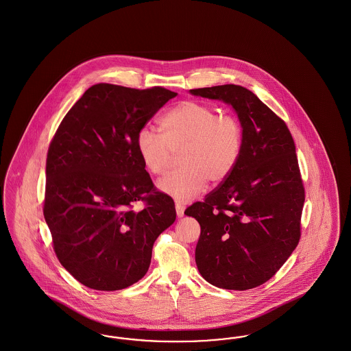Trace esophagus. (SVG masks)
Instances as JSON below:
<instances>
[{
	"mask_svg": "<svg viewBox=\"0 0 351 351\" xmlns=\"http://www.w3.org/2000/svg\"><path fill=\"white\" fill-rule=\"evenodd\" d=\"M176 211H177V216L178 217H182L183 215H184V206H183L182 203H180V202L176 203Z\"/></svg>",
	"mask_w": 351,
	"mask_h": 351,
	"instance_id": "34e87169",
	"label": "esophagus"
}]
</instances>
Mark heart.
<instances>
[{"label": "heart", "mask_w": 351, "mask_h": 351, "mask_svg": "<svg viewBox=\"0 0 351 351\" xmlns=\"http://www.w3.org/2000/svg\"><path fill=\"white\" fill-rule=\"evenodd\" d=\"M161 136L151 128L137 132L138 157L152 176L167 171L178 154L181 168L157 182L161 193L177 202L195 198L206 187L224 182L237 167L244 148L241 122L215 107L197 101H183L158 119Z\"/></svg>", "instance_id": "obj_1"}]
</instances>
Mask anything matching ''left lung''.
<instances>
[{
  "instance_id": "8db88e82",
  "label": "left lung",
  "mask_w": 351,
  "mask_h": 351,
  "mask_svg": "<svg viewBox=\"0 0 351 351\" xmlns=\"http://www.w3.org/2000/svg\"><path fill=\"white\" fill-rule=\"evenodd\" d=\"M237 112L244 148L237 167L184 214L200 224L195 262L213 286L244 291L274 276L300 240L304 186L290 130L240 85L193 89Z\"/></svg>"
}]
</instances>
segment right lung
<instances>
[{"mask_svg":"<svg viewBox=\"0 0 351 351\" xmlns=\"http://www.w3.org/2000/svg\"><path fill=\"white\" fill-rule=\"evenodd\" d=\"M177 93L89 88L61 121L46 164L43 214L56 257L84 286L125 289L147 274L156 239L176 220L136 151L137 132ZM144 201L141 212L133 210Z\"/></svg>","mask_w":351,"mask_h":351,"instance_id":"right-lung-1","label":"right lung"}]
</instances>
